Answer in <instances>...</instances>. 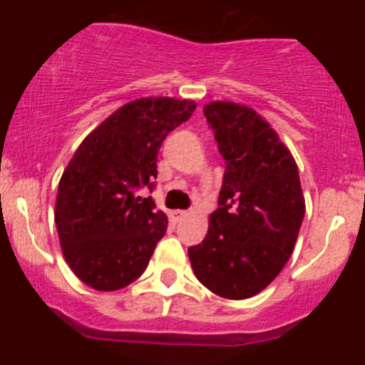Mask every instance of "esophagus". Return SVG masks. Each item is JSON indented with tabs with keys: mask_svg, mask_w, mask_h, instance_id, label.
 Masks as SVG:
<instances>
[{
	"mask_svg": "<svg viewBox=\"0 0 365 365\" xmlns=\"http://www.w3.org/2000/svg\"><path fill=\"white\" fill-rule=\"evenodd\" d=\"M171 215H173V220H176V222H178V220H182L183 217L187 215V212L185 210H173Z\"/></svg>",
	"mask_w": 365,
	"mask_h": 365,
	"instance_id": "obj_1",
	"label": "esophagus"
}]
</instances>
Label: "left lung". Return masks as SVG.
Here are the masks:
<instances>
[{"label": "left lung", "instance_id": "left-lung-1", "mask_svg": "<svg viewBox=\"0 0 365 365\" xmlns=\"http://www.w3.org/2000/svg\"><path fill=\"white\" fill-rule=\"evenodd\" d=\"M203 113L226 169L219 208L189 257L210 292L242 300L263 292L292 256L305 213L300 176L289 150L254 109L210 102Z\"/></svg>", "mask_w": 365, "mask_h": 365}]
</instances>
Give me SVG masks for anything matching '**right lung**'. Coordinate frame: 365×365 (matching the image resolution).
<instances>
[{
	"label": "right lung",
	"mask_w": 365,
	"mask_h": 365,
	"mask_svg": "<svg viewBox=\"0 0 365 365\" xmlns=\"http://www.w3.org/2000/svg\"><path fill=\"white\" fill-rule=\"evenodd\" d=\"M194 109L192 101L139 98L102 121L73 153L54 220L65 259L84 284L114 292L146 270L168 217L139 190H153L162 141Z\"/></svg>",
	"instance_id": "obj_1"
}]
</instances>
